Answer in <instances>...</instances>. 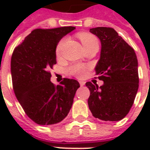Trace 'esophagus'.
Here are the masks:
<instances>
[{
	"label": "esophagus",
	"instance_id": "34e87169",
	"mask_svg": "<svg viewBox=\"0 0 150 150\" xmlns=\"http://www.w3.org/2000/svg\"><path fill=\"white\" fill-rule=\"evenodd\" d=\"M79 84H80V86H84L85 85V82L83 81V80H80V81H79Z\"/></svg>",
	"mask_w": 150,
	"mask_h": 150
}]
</instances>
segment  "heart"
I'll return each instance as SVG.
<instances>
[{"instance_id":"heart-1","label":"heart","mask_w":150,"mask_h":150,"mask_svg":"<svg viewBox=\"0 0 150 150\" xmlns=\"http://www.w3.org/2000/svg\"><path fill=\"white\" fill-rule=\"evenodd\" d=\"M79 38L81 40L83 46H88V45H90V44H92V43H98L97 39L91 34H81L79 35ZM63 43H64V40H61L58 44V46H57L56 53H57L58 55H59L61 54ZM69 72L71 75H75L79 78H81L83 76H84L86 72H87V67L84 65H82V64H75V65L71 66L69 68Z\"/></svg>"}]
</instances>
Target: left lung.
<instances>
[{
	"instance_id": "obj_1",
	"label": "left lung",
	"mask_w": 150,
	"mask_h": 150,
	"mask_svg": "<svg viewBox=\"0 0 150 150\" xmlns=\"http://www.w3.org/2000/svg\"><path fill=\"white\" fill-rule=\"evenodd\" d=\"M101 43L100 57L96 75L104 84L99 87L87 82L90 91L88 104L96 118L118 121L129 113L139 87L138 62L131 46L114 29H90Z\"/></svg>"
}]
</instances>
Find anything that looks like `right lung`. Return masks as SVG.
Here are the masks:
<instances>
[{"label": "right lung", "mask_w": 150, "mask_h": 150, "mask_svg": "<svg viewBox=\"0 0 150 150\" xmlns=\"http://www.w3.org/2000/svg\"><path fill=\"white\" fill-rule=\"evenodd\" d=\"M75 29H36L13 50L11 76L15 96L26 115L38 125L59 123L71 108L79 82L64 79L54 86L50 70L56 64L58 43Z\"/></svg>", "instance_id": "obj_1"}]
</instances>
